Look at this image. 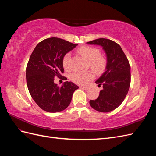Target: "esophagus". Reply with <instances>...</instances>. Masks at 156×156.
<instances>
[{"instance_id":"obj_1","label":"esophagus","mask_w":156,"mask_h":156,"mask_svg":"<svg viewBox=\"0 0 156 156\" xmlns=\"http://www.w3.org/2000/svg\"><path fill=\"white\" fill-rule=\"evenodd\" d=\"M80 88H83V89H85V90L88 88L87 87H80Z\"/></svg>"}]
</instances>
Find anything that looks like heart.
Here are the masks:
<instances>
[{"label":"heart","mask_w":156,"mask_h":156,"mask_svg":"<svg viewBox=\"0 0 156 156\" xmlns=\"http://www.w3.org/2000/svg\"><path fill=\"white\" fill-rule=\"evenodd\" d=\"M77 53L83 57L88 60L89 66L96 74H101L106 69L107 59L105 56L100 54V51L91 46H82L77 49ZM71 54L68 53L64 56L62 60L63 67L66 70H69ZM94 78L92 71L87 72H75L71 75V79L79 84L85 85L90 81Z\"/></svg>","instance_id":"obj_1"}]
</instances>
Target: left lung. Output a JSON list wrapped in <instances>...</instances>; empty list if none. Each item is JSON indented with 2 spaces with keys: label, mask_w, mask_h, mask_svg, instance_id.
<instances>
[{
  "label": "left lung",
  "mask_w": 156,
  "mask_h": 156,
  "mask_svg": "<svg viewBox=\"0 0 156 156\" xmlns=\"http://www.w3.org/2000/svg\"><path fill=\"white\" fill-rule=\"evenodd\" d=\"M100 45L106 53L105 72L95 82L103 86L100 96L90 100V105L98 111L108 112L115 110L124 100L130 87V65L121 47L114 41L99 38L87 42Z\"/></svg>",
  "instance_id": "obj_1"
}]
</instances>
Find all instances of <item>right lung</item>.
Returning a JSON list of instances; mask_svg holds the SVG:
<instances>
[{
    "label": "right lung",
    "mask_w": 156,
    "mask_h": 156,
    "mask_svg": "<svg viewBox=\"0 0 156 156\" xmlns=\"http://www.w3.org/2000/svg\"><path fill=\"white\" fill-rule=\"evenodd\" d=\"M77 45L58 37H50L37 44L32 53L26 69L27 87L31 97L41 109L49 112L64 111L72 101L79 87L66 81L59 87L54 83L62 77L64 55ZM66 77H63L65 80ZM67 79V78H66Z\"/></svg>",
    "instance_id": "obj_1"
}]
</instances>
